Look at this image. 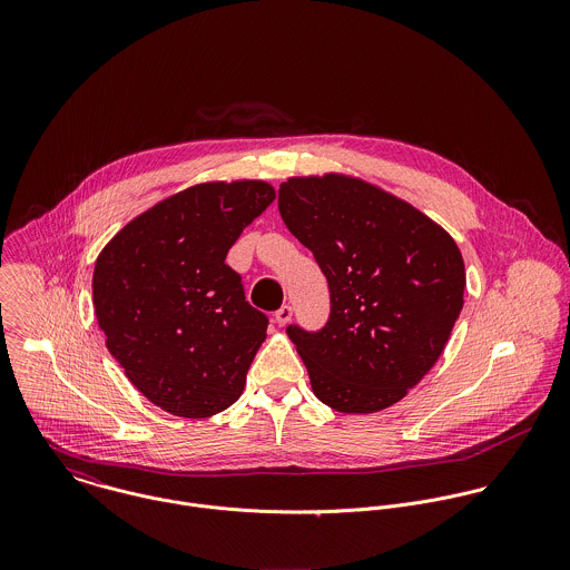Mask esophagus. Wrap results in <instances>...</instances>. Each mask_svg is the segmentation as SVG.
I'll use <instances>...</instances> for the list:
<instances>
[{
  "label": "esophagus",
  "instance_id": "34e87169",
  "mask_svg": "<svg viewBox=\"0 0 570 570\" xmlns=\"http://www.w3.org/2000/svg\"><path fill=\"white\" fill-rule=\"evenodd\" d=\"M274 318H276L278 326L287 325V323L292 321V307H289V305H283V307L274 314Z\"/></svg>",
  "mask_w": 570,
  "mask_h": 570
}]
</instances>
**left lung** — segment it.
<instances>
[{
	"label": "left lung",
	"mask_w": 570,
	"mask_h": 570,
	"mask_svg": "<svg viewBox=\"0 0 570 570\" xmlns=\"http://www.w3.org/2000/svg\"><path fill=\"white\" fill-rule=\"evenodd\" d=\"M278 210L331 292L321 331L287 326L314 395L346 414L397 404L436 364L463 309L459 245L404 199L342 173L289 177Z\"/></svg>",
	"instance_id": "1"
}]
</instances>
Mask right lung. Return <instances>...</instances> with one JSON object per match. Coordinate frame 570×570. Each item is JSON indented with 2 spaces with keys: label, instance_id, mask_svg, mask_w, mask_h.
<instances>
[{
  "label": "right lung",
  "instance_id": "obj_1",
  "mask_svg": "<svg viewBox=\"0 0 570 570\" xmlns=\"http://www.w3.org/2000/svg\"><path fill=\"white\" fill-rule=\"evenodd\" d=\"M263 179L204 181L131 219L96 258L91 296L129 382L175 416L233 406L265 340L226 256L272 202Z\"/></svg>",
  "mask_w": 570,
  "mask_h": 570
}]
</instances>
